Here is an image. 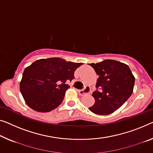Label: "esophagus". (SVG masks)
Here are the masks:
<instances>
[{"label": "esophagus", "mask_w": 153, "mask_h": 153, "mask_svg": "<svg viewBox=\"0 0 153 153\" xmlns=\"http://www.w3.org/2000/svg\"><path fill=\"white\" fill-rule=\"evenodd\" d=\"M90 87H88V86H86L85 88H84V89H82V90H77V92H78L79 95H81V96H83L85 94H87V93H90Z\"/></svg>", "instance_id": "1"}]
</instances>
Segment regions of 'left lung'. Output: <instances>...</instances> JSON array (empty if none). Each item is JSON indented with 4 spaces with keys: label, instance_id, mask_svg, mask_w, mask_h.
<instances>
[{
    "label": "left lung",
    "instance_id": "8db88e82",
    "mask_svg": "<svg viewBox=\"0 0 153 153\" xmlns=\"http://www.w3.org/2000/svg\"><path fill=\"white\" fill-rule=\"evenodd\" d=\"M88 65L99 76L95 86L102 88L93 93L95 103L88 109L102 115L113 113L131 97L135 77L128 66L117 60H105Z\"/></svg>",
    "mask_w": 153,
    "mask_h": 153
}]
</instances>
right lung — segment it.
Returning a JSON list of instances; mask_svg holds the SVG:
<instances>
[{
  "label": "right lung",
  "mask_w": 153,
  "mask_h": 153,
  "mask_svg": "<svg viewBox=\"0 0 153 153\" xmlns=\"http://www.w3.org/2000/svg\"><path fill=\"white\" fill-rule=\"evenodd\" d=\"M82 63L67 62L60 58L40 59L25 69L20 90L25 102L33 110L46 113L62 103L65 84L74 78V72Z\"/></svg>",
  "instance_id": "obj_1"
}]
</instances>
